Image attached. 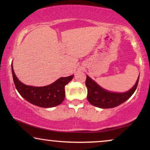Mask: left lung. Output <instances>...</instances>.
Returning <instances> with one entry per match:
<instances>
[{
  "label": "left lung",
  "mask_w": 150,
  "mask_h": 150,
  "mask_svg": "<svg viewBox=\"0 0 150 150\" xmlns=\"http://www.w3.org/2000/svg\"><path fill=\"white\" fill-rule=\"evenodd\" d=\"M138 81L139 77L136 81L135 85L128 92L116 93L108 92L103 89L87 75L85 85L87 88V100L93 106L99 108H110L116 107L123 104L131 97L137 88Z\"/></svg>",
  "instance_id": "1"
}]
</instances>
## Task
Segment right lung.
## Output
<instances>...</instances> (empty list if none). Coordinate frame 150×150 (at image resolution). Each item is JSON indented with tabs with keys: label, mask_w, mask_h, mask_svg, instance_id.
<instances>
[{
	"label": "right lung",
	"mask_w": 150,
	"mask_h": 150,
	"mask_svg": "<svg viewBox=\"0 0 150 150\" xmlns=\"http://www.w3.org/2000/svg\"><path fill=\"white\" fill-rule=\"evenodd\" d=\"M13 81L17 90L25 100L43 108H50L61 104L65 99V86L73 79V75L61 77L51 85L44 87L26 85L16 77L11 64Z\"/></svg>",
	"instance_id": "1"
}]
</instances>
